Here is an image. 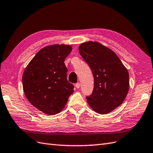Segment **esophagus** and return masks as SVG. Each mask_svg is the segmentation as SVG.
<instances>
[{"instance_id":"1","label":"esophagus","mask_w":153,"mask_h":153,"mask_svg":"<svg viewBox=\"0 0 153 153\" xmlns=\"http://www.w3.org/2000/svg\"><path fill=\"white\" fill-rule=\"evenodd\" d=\"M75 86H76V88H77V89H79V88H80V82L76 83V84H75Z\"/></svg>"}]
</instances>
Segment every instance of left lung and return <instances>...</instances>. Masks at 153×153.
I'll return each instance as SVG.
<instances>
[{"label": "left lung", "mask_w": 153, "mask_h": 153, "mask_svg": "<svg viewBox=\"0 0 153 153\" xmlns=\"http://www.w3.org/2000/svg\"><path fill=\"white\" fill-rule=\"evenodd\" d=\"M94 79L93 92L86 97L90 107L100 114L109 113L123 103L129 90V74L113 50L97 42L79 46Z\"/></svg>", "instance_id": "8db88e82"}]
</instances>
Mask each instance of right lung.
Wrapping results in <instances>:
<instances>
[{
  "label": "right lung",
  "mask_w": 153,
  "mask_h": 153,
  "mask_svg": "<svg viewBox=\"0 0 153 153\" xmlns=\"http://www.w3.org/2000/svg\"><path fill=\"white\" fill-rule=\"evenodd\" d=\"M72 46L53 45L42 48L26 67L22 76L27 99L42 113H60L73 93L74 86L67 79L64 63Z\"/></svg>",
  "instance_id": "1"
}]
</instances>
